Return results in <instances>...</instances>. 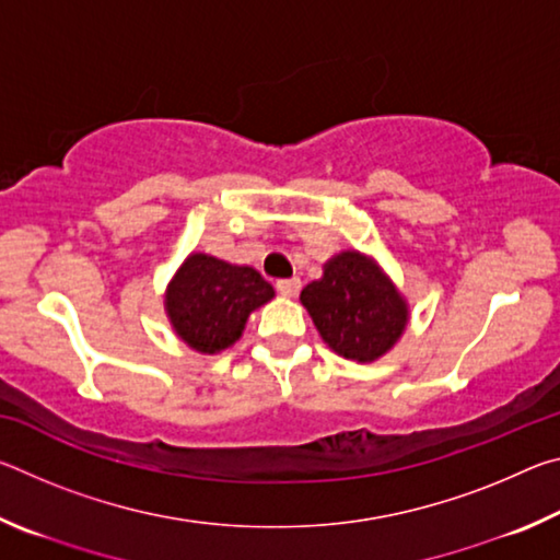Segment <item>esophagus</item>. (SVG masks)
<instances>
[{"instance_id":"esophagus-1","label":"esophagus","mask_w":560,"mask_h":560,"mask_svg":"<svg viewBox=\"0 0 560 560\" xmlns=\"http://www.w3.org/2000/svg\"><path fill=\"white\" fill-rule=\"evenodd\" d=\"M299 289H301V281L293 277V279H279L277 281V291L281 293V296H296L299 293Z\"/></svg>"}]
</instances>
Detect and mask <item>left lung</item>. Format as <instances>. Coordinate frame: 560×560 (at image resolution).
Returning <instances> with one entry per match:
<instances>
[{
	"instance_id": "left-lung-1",
	"label": "left lung",
	"mask_w": 560,
	"mask_h": 560,
	"mask_svg": "<svg viewBox=\"0 0 560 560\" xmlns=\"http://www.w3.org/2000/svg\"><path fill=\"white\" fill-rule=\"evenodd\" d=\"M301 303L314 318L320 338L338 355L358 363L385 355L407 324L400 293L358 252L330 259L324 279L301 291Z\"/></svg>"
}]
</instances>
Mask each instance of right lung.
<instances>
[{"label":"right lung","instance_id":"right-lung-1","mask_svg":"<svg viewBox=\"0 0 560 560\" xmlns=\"http://www.w3.org/2000/svg\"><path fill=\"white\" fill-rule=\"evenodd\" d=\"M269 299L273 287L257 269L192 254L170 283L165 308L189 348L220 353L242 336L252 311Z\"/></svg>","mask_w":560,"mask_h":560}]
</instances>
